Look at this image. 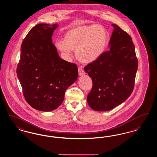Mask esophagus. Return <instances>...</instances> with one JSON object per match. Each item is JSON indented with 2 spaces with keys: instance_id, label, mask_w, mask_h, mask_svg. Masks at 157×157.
Returning <instances> with one entry per match:
<instances>
[{
  "instance_id": "1",
  "label": "esophagus",
  "mask_w": 157,
  "mask_h": 157,
  "mask_svg": "<svg viewBox=\"0 0 157 157\" xmlns=\"http://www.w3.org/2000/svg\"><path fill=\"white\" fill-rule=\"evenodd\" d=\"M78 73H79V76L84 75L85 74L84 71L80 67L78 68Z\"/></svg>"
}]
</instances>
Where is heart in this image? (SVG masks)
<instances>
[{
    "label": "heart",
    "instance_id": "b5f03b06",
    "mask_svg": "<svg viewBox=\"0 0 157 157\" xmlns=\"http://www.w3.org/2000/svg\"><path fill=\"white\" fill-rule=\"evenodd\" d=\"M108 33L102 25H82L73 27L65 33L63 39L55 41L56 49L66 59L75 50L76 59L83 63H90L101 57L106 48Z\"/></svg>",
    "mask_w": 157,
    "mask_h": 157
}]
</instances>
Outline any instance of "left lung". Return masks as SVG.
<instances>
[{"label": "left lung", "mask_w": 157, "mask_h": 157, "mask_svg": "<svg viewBox=\"0 0 157 157\" xmlns=\"http://www.w3.org/2000/svg\"><path fill=\"white\" fill-rule=\"evenodd\" d=\"M114 27L109 46L99 58L84 67L92 80L88 105L105 112L123 103L131 95L138 69V60L132 38L119 26Z\"/></svg>", "instance_id": "1"}]
</instances>
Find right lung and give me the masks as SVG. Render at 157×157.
<instances>
[{
  "instance_id": "right-lung-1",
  "label": "right lung",
  "mask_w": 157,
  "mask_h": 157,
  "mask_svg": "<svg viewBox=\"0 0 157 157\" xmlns=\"http://www.w3.org/2000/svg\"><path fill=\"white\" fill-rule=\"evenodd\" d=\"M57 27L41 23L32 28L21 45L16 71L25 101L43 112L59 106L67 89L78 76L76 65L61 59L52 43Z\"/></svg>"
}]
</instances>
